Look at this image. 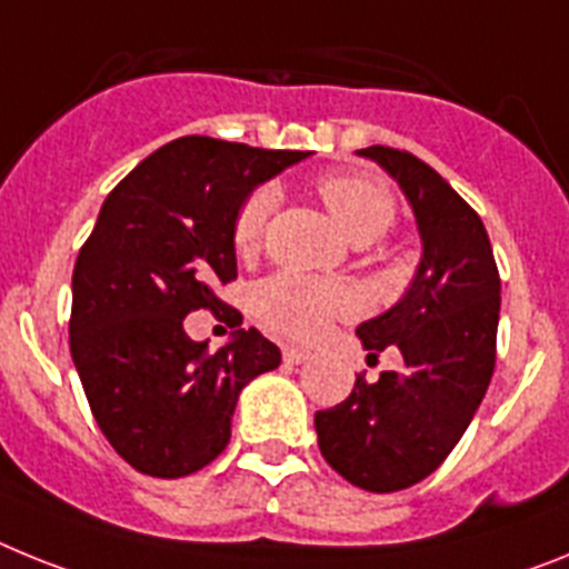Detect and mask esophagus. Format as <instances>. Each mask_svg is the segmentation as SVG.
Listing matches in <instances>:
<instances>
[{
    "instance_id": "1",
    "label": "esophagus",
    "mask_w": 569,
    "mask_h": 569,
    "mask_svg": "<svg viewBox=\"0 0 569 569\" xmlns=\"http://www.w3.org/2000/svg\"><path fill=\"white\" fill-rule=\"evenodd\" d=\"M283 360L291 363V367H298V363H306V360H309V352H306V349H298V346H286Z\"/></svg>"
}]
</instances>
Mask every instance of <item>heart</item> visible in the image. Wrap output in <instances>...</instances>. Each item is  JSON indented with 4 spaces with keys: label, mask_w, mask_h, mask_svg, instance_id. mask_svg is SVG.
Masks as SVG:
<instances>
[{
    "label": "heart",
    "mask_w": 569,
    "mask_h": 569,
    "mask_svg": "<svg viewBox=\"0 0 569 569\" xmlns=\"http://www.w3.org/2000/svg\"><path fill=\"white\" fill-rule=\"evenodd\" d=\"M318 197L338 220L340 229L355 243L367 246L387 234L395 223L398 206L380 182L358 174L320 177L315 186ZM278 194L271 186H257L243 197L231 220V243L237 254H254L263 243L266 226L274 211ZM355 291L340 283L306 278L300 271H280L257 286V318L283 338L315 340L329 329L335 318L355 312Z\"/></svg>",
    "instance_id": "1"
}]
</instances>
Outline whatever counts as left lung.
<instances>
[{
  "mask_svg": "<svg viewBox=\"0 0 569 569\" xmlns=\"http://www.w3.org/2000/svg\"><path fill=\"white\" fill-rule=\"evenodd\" d=\"M398 180L423 240L412 286L380 318L358 326L369 363L398 346L401 372L315 415L326 463L369 492H398L441 467L467 432L496 369L501 278L476 209L432 166L389 146L360 148Z\"/></svg>",
  "mask_w": 569,
  "mask_h": 569,
  "instance_id": "8db88e82",
  "label": "left lung"
}]
</instances>
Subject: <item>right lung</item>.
Instances as JSON below:
<instances>
[{
  "mask_svg": "<svg viewBox=\"0 0 569 569\" xmlns=\"http://www.w3.org/2000/svg\"><path fill=\"white\" fill-rule=\"evenodd\" d=\"M309 151L180 137L117 182L73 266L68 335L91 412L117 456L154 478L191 476L231 438L240 389L280 367L257 329L206 352L182 320L209 309L243 323L217 298L237 280L231 220L254 186Z\"/></svg>",
  "mask_w": 569,
  "mask_h": 569,
  "instance_id": "1",
  "label": "right lung"
}]
</instances>
